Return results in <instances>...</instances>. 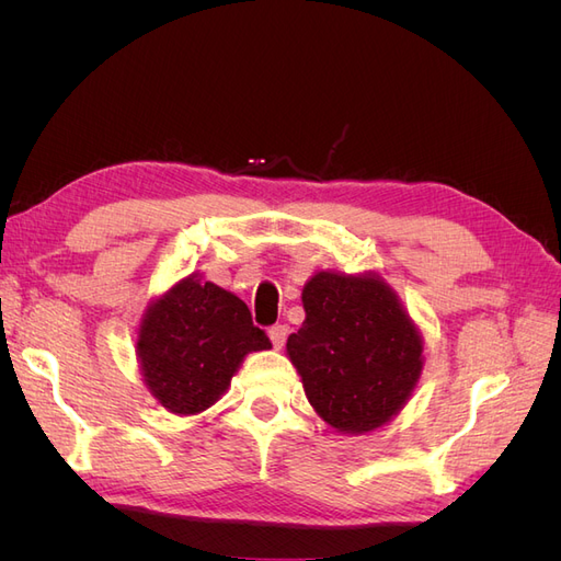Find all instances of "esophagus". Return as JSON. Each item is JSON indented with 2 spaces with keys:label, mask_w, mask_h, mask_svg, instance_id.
<instances>
[{
  "label": "esophagus",
  "mask_w": 561,
  "mask_h": 561,
  "mask_svg": "<svg viewBox=\"0 0 561 561\" xmlns=\"http://www.w3.org/2000/svg\"><path fill=\"white\" fill-rule=\"evenodd\" d=\"M287 334H290V328H287V325H274V328L268 330L271 344H274V348H283V346H285Z\"/></svg>",
  "instance_id": "34e87169"
}]
</instances>
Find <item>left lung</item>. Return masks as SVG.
Segmentation results:
<instances>
[{"instance_id":"obj_1","label":"left lung","mask_w":561,"mask_h":561,"mask_svg":"<svg viewBox=\"0 0 561 561\" xmlns=\"http://www.w3.org/2000/svg\"><path fill=\"white\" fill-rule=\"evenodd\" d=\"M307 318L287 355L320 419L369 433L393 419L421 377L423 342L398 295L375 274L318 271L304 285Z\"/></svg>"}]
</instances>
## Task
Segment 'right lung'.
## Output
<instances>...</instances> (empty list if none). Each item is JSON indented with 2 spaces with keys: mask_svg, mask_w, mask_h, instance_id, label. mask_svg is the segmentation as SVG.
<instances>
[{
  "mask_svg": "<svg viewBox=\"0 0 561 561\" xmlns=\"http://www.w3.org/2000/svg\"><path fill=\"white\" fill-rule=\"evenodd\" d=\"M135 348L149 393L190 416L215 404L245 355L271 342L252 325L245 301L192 274L149 304Z\"/></svg>",
  "mask_w": 561,
  "mask_h": 561,
  "instance_id": "1",
  "label": "right lung"
}]
</instances>
